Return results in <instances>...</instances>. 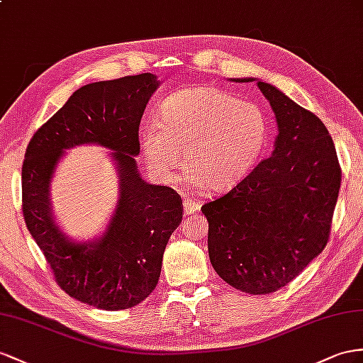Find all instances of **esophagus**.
<instances>
[{
  "mask_svg": "<svg viewBox=\"0 0 363 363\" xmlns=\"http://www.w3.org/2000/svg\"><path fill=\"white\" fill-rule=\"evenodd\" d=\"M182 207H184V215H193V213H196L201 208V202L187 198L184 199Z\"/></svg>",
  "mask_w": 363,
  "mask_h": 363,
  "instance_id": "esophagus-1",
  "label": "esophagus"
}]
</instances>
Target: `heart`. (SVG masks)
I'll return each mask as SVG.
<instances>
[{"label":"heart","mask_w":363,"mask_h":363,"mask_svg":"<svg viewBox=\"0 0 363 363\" xmlns=\"http://www.w3.org/2000/svg\"><path fill=\"white\" fill-rule=\"evenodd\" d=\"M270 135L265 111L211 86L174 91L160 107V123L139 130L144 164L157 181L169 182L181 167L193 184L224 191L252 172Z\"/></svg>","instance_id":"1"}]
</instances>
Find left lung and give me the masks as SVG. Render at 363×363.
<instances>
[{
	"instance_id": "left-lung-1",
	"label": "left lung",
	"mask_w": 363,
	"mask_h": 363,
	"mask_svg": "<svg viewBox=\"0 0 363 363\" xmlns=\"http://www.w3.org/2000/svg\"><path fill=\"white\" fill-rule=\"evenodd\" d=\"M256 84L276 116L274 150L201 210L215 272L239 291L268 294L290 284L327 245L342 173L322 121L274 86Z\"/></svg>"
}]
</instances>
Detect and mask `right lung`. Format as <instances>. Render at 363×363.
I'll use <instances>...</instances> for the list:
<instances>
[{"instance_id":"right-lung-1","label":"right lung","mask_w":363,"mask_h":363,"mask_svg":"<svg viewBox=\"0 0 363 363\" xmlns=\"http://www.w3.org/2000/svg\"><path fill=\"white\" fill-rule=\"evenodd\" d=\"M160 87L152 73L99 81L78 89L43 124L24 155L23 216L55 281L73 299L101 310L141 303L160 281L167 242L182 220V201L138 172L139 124ZM99 143L114 150L120 199L106 231L93 243H73L51 215L50 182L67 147Z\"/></svg>"}]
</instances>
